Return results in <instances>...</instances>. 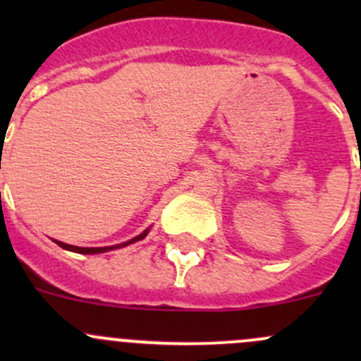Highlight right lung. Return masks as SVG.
Listing matches in <instances>:
<instances>
[{
	"label": "right lung",
	"mask_w": 361,
	"mask_h": 361,
	"mask_svg": "<svg viewBox=\"0 0 361 361\" xmlns=\"http://www.w3.org/2000/svg\"><path fill=\"white\" fill-rule=\"evenodd\" d=\"M147 234H148V228H147V231L143 232V234H140V235H137V238L130 239V241H126V243H122V245H115V246H104V248H80V246H71V245H66V243H61V241H54V243H56V245H59L61 248H64V250H69V251H75V253L94 255V253H104V251L116 250V248H123V246H127V245H133V243H136V241H141V239H145V238H147Z\"/></svg>",
	"instance_id": "obj_1"
}]
</instances>
